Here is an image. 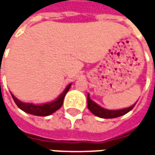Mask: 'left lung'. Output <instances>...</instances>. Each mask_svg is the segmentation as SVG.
Returning a JSON list of instances; mask_svg holds the SVG:
<instances>
[{
    "label": "left lung",
    "instance_id": "obj_1",
    "mask_svg": "<svg viewBox=\"0 0 155 155\" xmlns=\"http://www.w3.org/2000/svg\"><path fill=\"white\" fill-rule=\"evenodd\" d=\"M136 103L134 105H132L131 107L127 108V109L115 110H107V109L100 107L96 102H94V101L90 98V97H89V94L87 95V108H88V110H90L94 115H96L97 117H100V118H105V119L116 118V117H119V116H122L124 114H127L128 111H130L134 108Z\"/></svg>",
    "mask_w": 155,
    "mask_h": 155
}]
</instances>
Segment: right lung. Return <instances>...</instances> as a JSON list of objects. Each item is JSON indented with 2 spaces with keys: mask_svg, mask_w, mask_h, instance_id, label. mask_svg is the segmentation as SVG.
Instances as JSON below:
<instances>
[{
  "mask_svg": "<svg viewBox=\"0 0 155 155\" xmlns=\"http://www.w3.org/2000/svg\"><path fill=\"white\" fill-rule=\"evenodd\" d=\"M71 84H70L65 90L60 94V96L55 99L54 101L49 103H45V104H41V105H35L32 103H25L22 102V101L17 99L13 94H12V97L14 99V101L15 102V104L17 105L20 110H24L27 114H33L36 116H48L52 114H54L56 110H58V109H60V107L63 104V99L65 97V95L67 94V92L69 91V89L71 88Z\"/></svg>",
  "mask_w": 155,
  "mask_h": 155,
  "instance_id": "right-lung-1",
  "label": "right lung"
}]
</instances>
